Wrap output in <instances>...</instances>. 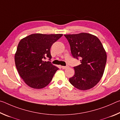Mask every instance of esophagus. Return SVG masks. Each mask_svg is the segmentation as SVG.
Segmentation results:
<instances>
[{
  "label": "esophagus",
  "mask_w": 120,
  "mask_h": 120,
  "mask_svg": "<svg viewBox=\"0 0 120 120\" xmlns=\"http://www.w3.org/2000/svg\"><path fill=\"white\" fill-rule=\"evenodd\" d=\"M68 67V66H61V68L63 69H65L67 68Z\"/></svg>",
  "instance_id": "1"
}]
</instances>
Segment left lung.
Returning <instances> with one entry per match:
<instances>
[{"label": "left lung", "mask_w": 120, "mask_h": 120, "mask_svg": "<svg viewBox=\"0 0 120 120\" xmlns=\"http://www.w3.org/2000/svg\"><path fill=\"white\" fill-rule=\"evenodd\" d=\"M73 57L80 59L81 64L74 67L75 75L69 78L71 84L81 90L92 88L104 74L107 55L100 40L89 33L65 34Z\"/></svg>", "instance_id": "left-lung-1"}]
</instances>
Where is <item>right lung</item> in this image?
<instances>
[{
    "mask_svg": "<svg viewBox=\"0 0 120 120\" xmlns=\"http://www.w3.org/2000/svg\"><path fill=\"white\" fill-rule=\"evenodd\" d=\"M62 34H32L20 41L15 54L18 72L28 86L41 89L51 82L59 68L50 61H44L52 56L50 48Z\"/></svg>",
    "mask_w": 120,
    "mask_h": 120,
    "instance_id": "right-lung-1",
    "label": "right lung"
}]
</instances>
